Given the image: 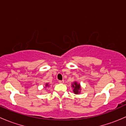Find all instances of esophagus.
Returning a JSON list of instances; mask_svg holds the SVG:
<instances>
[{"label":"esophagus","mask_w":126,"mask_h":126,"mask_svg":"<svg viewBox=\"0 0 126 126\" xmlns=\"http://www.w3.org/2000/svg\"><path fill=\"white\" fill-rule=\"evenodd\" d=\"M58 82H59L60 83H64V80H59L58 81Z\"/></svg>","instance_id":"1"}]
</instances>
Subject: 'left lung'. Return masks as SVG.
I'll list each match as a JSON object with an SVG mask.
<instances>
[{
	"label": "left lung",
	"mask_w": 126,
	"mask_h": 126,
	"mask_svg": "<svg viewBox=\"0 0 126 126\" xmlns=\"http://www.w3.org/2000/svg\"><path fill=\"white\" fill-rule=\"evenodd\" d=\"M71 85H72L71 87L73 89L74 93L76 94H79L81 92V90H82L80 84L77 82H76V81H75Z\"/></svg>",
	"instance_id": "8db88e82"
}]
</instances>
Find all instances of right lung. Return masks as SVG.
Here are the masks:
<instances>
[{
  "mask_svg": "<svg viewBox=\"0 0 126 126\" xmlns=\"http://www.w3.org/2000/svg\"><path fill=\"white\" fill-rule=\"evenodd\" d=\"M49 87V83H46V85H45V88H46V87Z\"/></svg>",
  "mask_w": 126,
  "mask_h": 126,
  "instance_id": "obj_1",
  "label": "right lung"
}]
</instances>
